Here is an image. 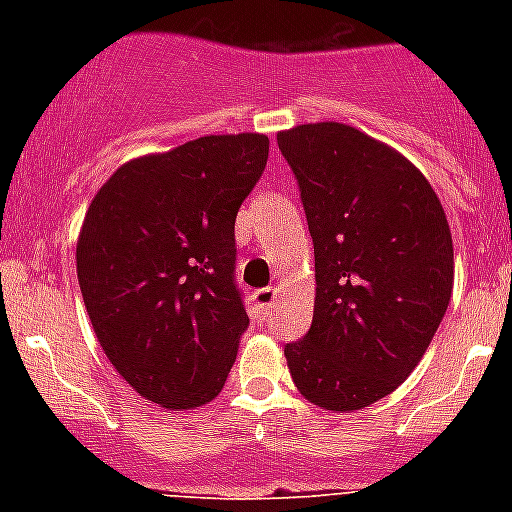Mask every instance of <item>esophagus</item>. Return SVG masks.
<instances>
[{
  "label": "esophagus",
  "instance_id": "1",
  "mask_svg": "<svg viewBox=\"0 0 512 512\" xmlns=\"http://www.w3.org/2000/svg\"><path fill=\"white\" fill-rule=\"evenodd\" d=\"M274 300H277V289L274 287H266V289H259V292H253V302H256V307L264 312L271 310Z\"/></svg>",
  "mask_w": 512,
  "mask_h": 512
}]
</instances>
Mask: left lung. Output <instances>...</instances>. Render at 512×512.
<instances>
[{
    "instance_id": "8db88e82",
    "label": "left lung",
    "mask_w": 512,
    "mask_h": 512,
    "mask_svg": "<svg viewBox=\"0 0 512 512\" xmlns=\"http://www.w3.org/2000/svg\"><path fill=\"white\" fill-rule=\"evenodd\" d=\"M277 143L315 246V312L284 346L289 374L312 405L361 410L410 377L446 315V212L408 158L351 125H297Z\"/></svg>"
}]
</instances>
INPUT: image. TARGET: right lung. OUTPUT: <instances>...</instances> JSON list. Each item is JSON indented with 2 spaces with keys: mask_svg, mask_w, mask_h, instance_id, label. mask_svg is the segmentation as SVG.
Masks as SVG:
<instances>
[{
  "mask_svg": "<svg viewBox=\"0 0 512 512\" xmlns=\"http://www.w3.org/2000/svg\"><path fill=\"white\" fill-rule=\"evenodd\" d=\"M266 158V135H205L128 161L89 205L76 243L89 320L120 377L161 408L207 405L228 379L248 328L235 215Z\"/></svg>",
  "mask_w": 512,
  "mask_h": 512,
  "instance_id": "add662e5",
  "label": "right lung"
}]
</instances>
